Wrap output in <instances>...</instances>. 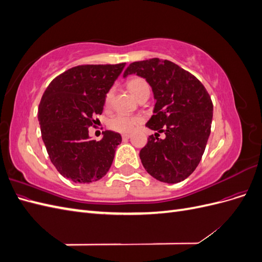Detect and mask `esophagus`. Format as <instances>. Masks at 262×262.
Listing matches in <instances>:
<instances>
[{
    "label": "esophagus",
    "instance_id": "34e87169",
    "mask_svg": "<svg viewBox=\"0 0 262 262\" xmlns=\"http://www.w3.org/2000/svg\"><path fill=\"white\" fill-rule=\"evenodd\" d=\"M130 134H128V133H124V134H122V140H128V139H130Z\"/></svg>",
    "mask_w": 262,
    "mask_h": 262
}]
</instances>
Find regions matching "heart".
Here are the masks:
<instances>
[{"mask_svg":"<svg viewBox=\"0 0 262 262\" xmlns=\"http://www.w3.org/2000/svg\"><path fill=\"white\" fill-rule=\"evenodd\" d=\"M128 87L130 92L136 96V95L141 91L143 90L144 87H148L147 83L143 80V78H132V80L129 81ZM113 97V90H110L107 95H106V104H109L110 100H112ZM141 121V117L140 116H130L126 114H118L114 116L113 118L109 119L108 125L110 129H113L115 131L121 132V133H128L131 132L134 128H136L137 124Z\"/></svg>","mask_w":262,"mask_h":262,"instance_id":"b5f03b06","label":"heart"}]
</instances>
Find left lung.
Returning <instances> with one entry per match:
<instances>
[{"label": "left lung", "mask_w": 262, "mask_h": 262, "mask_svg": "<svg viewBox=\"0 0 262 262\" xmlns=\"http://www.w3.org/2000/svg\"><path fill=\"white\" fill-rule=\"evenodd\" d=\"M131 74L145 78L156 100L145 125L166 136L149 137L140 150L141 162L155 179L177 184L194 171L207 146L213 118L210 95L194 75L168 60L133 62L123 77Z\"/></svg>", "instance_id": "obj_1"}]
</instances>
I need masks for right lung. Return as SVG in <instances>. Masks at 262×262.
Instances as JSON below:
<instances>
[{
    "mask_svg": "<svg viewBox=\"0 0 262 262\" xmlns=\"http://www.w3.org/2000/svg\"><path fill=\"white\" fill-rule=\"evenodd\" d=\"M124 66L74 67L55 77L42 95L38 109L42 141L54 167L73 182L97 181L113 164L120 134L105 131L96 141L89 128L101 115L106 95Z\"/></svg>",
    "mask_w": 262,
    "mask_h": 262,
    "instance_id": "add662e5",
    "label": "right lung"
}]
</instances>
